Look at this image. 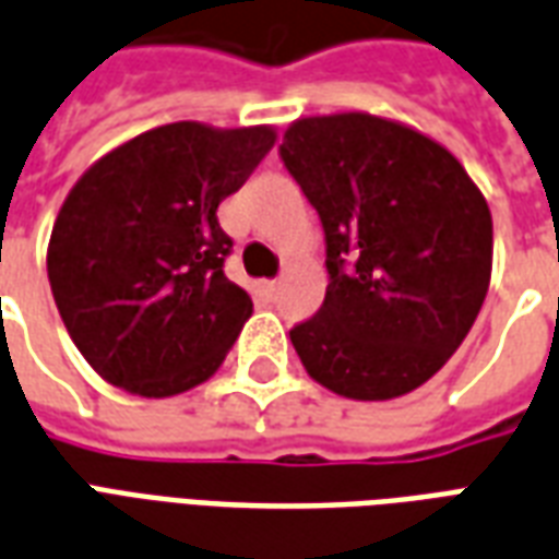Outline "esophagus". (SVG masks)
<instances>
[{"instance_id": "obj_1", "label": "esophagus", "mask_w": 559, "mask_h": 559, "mask_svg": "<svg viewBox=\"0 0 559 559\" xmlns=\"http://www.w3.org/2000/svg\"><path fill=\"white\" fill-rule=\"evenodd\" d=\"M264 288H267V295H276V292H280V283H264Z\"/></svg>"}]
</instances>
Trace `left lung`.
Returning a JSON list of instances; mask_svg holds the SVG:
<instances>
[{"label":"left lung","instance_id":"obj_1","mask_svg":"<svg viewBox=\"0 0 559 559\" xmlns=\"http://www.w3.org/2000/svg\"><path fill=\"white\" fill-rule=\"evenodd\" d=\"M280 154L328 240L324 304L292 330L300 364L357 402L417 390L488 295L486 195L441 142L369 112L297 118Z\"/></svg>","mask_w":559,"mask_h":559}]
</instances>
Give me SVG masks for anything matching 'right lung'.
I'll list each match as a JSON object with an SVG mask.
<instances>
[{
    "instance_id": "obj_1",
    "label": "right lung",
    "mask_w": 559,
    "mask_h": 559,
    "mask_svg": "<svg viewBox=\"0 0 559 559\" xmlns=\"http://www.w3.org/2000/svg\"><path fill=\"white\" fill-rule=\"evenodd\" d=\"M271 124L175 121L95 160L62 202L47 247L52 297L88 366L133 396L207 381L252 316L229 283L217 207L274 148Z\"/></svg>"
}]
</instances>
